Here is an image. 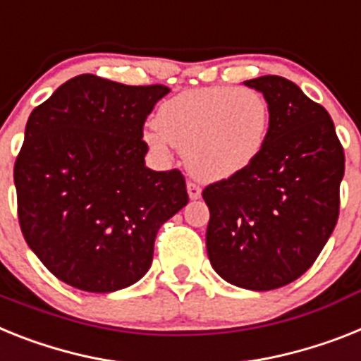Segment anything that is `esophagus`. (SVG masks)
I'll return each mask as SVG.
<instances>
[{"label":"esophagus","mask_w":361,"mask_h":361,"mask_svg":"<svg viewBox=\"0 0 361 361\" xmlns=\"http://www.w3.org/2000/svg\"><path fill=\"white\" fill-rule=\"evenodd\" d=\"M187 192H189L190 200L202 198V189H200V185L195 183V181H189V183H187Z\"/></svg>","instance_id":"esophagus-1"}]
</instances>
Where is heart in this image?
<instances>
[{"label":"heart","mask_w":361,"mask_h":361,"mask_svg":"<svg viewBox=\"0 0 361 361\" xmlns=\"http://www.w3.org/2000/svg\"><path fill=\"white\" fill-rule=\"evenodd\" d=\"M269 106L253 87L209 86L166 99L156 123L145 130L154 152L185 150L189 171L200 180L222 181L247 171L264 148Z\"/></svg>","instance_id":"1"}]
</instances>
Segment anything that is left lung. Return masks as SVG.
<instances>
[{"instance_id": "1", "label": "left lung", "mask_w": 361, "mask_h": 361, "mask_svg": "<svg viewBox=\"0 0 361 361\" xmlns=\"http://www.w3.org/2000/svg\"><path fill=\"white\" fill-rule=\"evenodd\" d=\"M244 84L268 101V137L247 171L204 189L205 246L224 281L268 292L301 277L334 231L345 154L329 111L292 80Z\"/></svg>"}]
</instances>
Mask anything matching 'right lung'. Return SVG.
I'll list each match as a JSON object with an SVG mask.
<instances>
[{"label":"right lung","mask_w":361,"mask_h":361,"mask_svg":"<svg viewBox=\"0 0 361 361\" xmlns=\"http://www.w3.org/2000/svg\"><path fill=\"white\" fill-rule=\"evenodd\" d=\"M169 92L78 75L29 115L14 165L21 233L73 288L110 293L137 283L159 227L189 202L178 169L145 165L143 124Z\"/></svg>","instance_id":"1"}]
</instances>
